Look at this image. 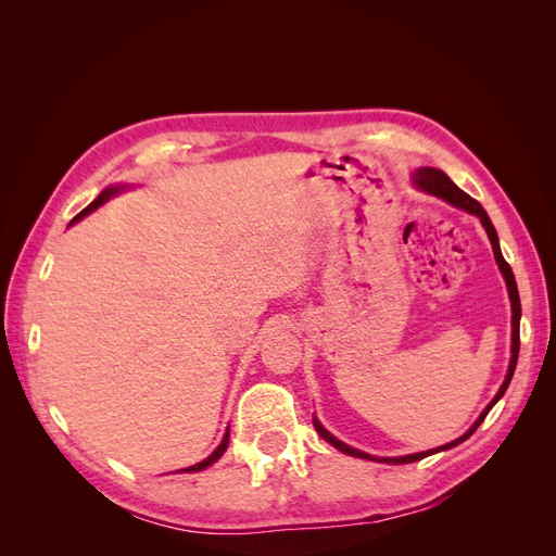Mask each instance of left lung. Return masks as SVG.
I'll list each match as a JSON object with an SVG mask.
<instances>
[{
    "label": "left lung",
    "instance_id": "1",
    "mask_svg": "<svg viewBox=\"0 0 556 556\" xmlns=\"http://www.w3.org/2000/svg\"><path fill=\"white\" fill-rule=\"evenodd\" d=\"M415 185L419 190H425V192H429V194H433V197H441V199H445L447 204H452V206H457V208H464V211H468V213H473V215H478L480 217V223H482V227H484V231H486V237H490V241H492V248H494V257H496V264H498V268H501V274H503V278H506V285H508V294H510V304H513V357H510V368H508V376H506V380H503V384H501V390H498V394L492 399V403L490 406L484 408V413L478 417V422L470 427L462 439H457V441H452V443H447V445H443V447H435V450H429V452H417V454H408V457H394V459H378V462H387V464H410V462H419V459H425V457H429V454H435V452H441V450H450V447H454V445H459L462 441H466L470 433H473L478 427H480V422L482 419L486 417V413H490L492 408H494V403L506 394V390H508V384H510V380H513V374H515V366H517V357H519V317H521V306H519V292H517V282H515V276H513V268H510V264L503 260V255H501V248H498V237H496V229H494V225H492V220H490V215L484 213V208L478 204V201L473 199V197H468L464 190H459L457 185H454L443 172H439V169H419L417 174H415ZM313 427H315V431L323 435V439L327 441V443H331L336 450H341V452H345V454H350V457H359V459H376V457H371V454H366V452H359V450H355V447H350V445H345L343 441H339L336 439V435H331L323 425L317 422V419L313 417Z\"/></svg>",
    "mask_w": 556,
    "mask_h": 556
}]
</instances>
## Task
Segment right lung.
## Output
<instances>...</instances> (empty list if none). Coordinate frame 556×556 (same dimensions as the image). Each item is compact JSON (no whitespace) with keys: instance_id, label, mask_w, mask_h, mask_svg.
I'll list each match as a JSON object with an SVG mask.
<instances>
[{"instance_id":"obj_1","label":"right lung","mask_w":556,"mask_h":556,"mask_svg":"<svg viewBox=\"0 0 556 556\" xmlns=\"http://www.w3.org/2000/svg\"><path fill=\"white\" fill-rule=\"evenodd\" d=\"M113 192H117V190H115V188H109V190H104L102 194H99V197H97V199L92 201V204H90L88 208H83V211H80V213H78V215L74 217V220H80V217H83V215H88V213H92V211H94L97 206H102V204H104V201H106V199H109V197H111ZM74 220H72V223H74ZM227 445H229V431L225 433V439H223V443H220V445H217V450H215V452L211 454V457H206L204 462H199V464H194V466H188V468H180V470H188V473H197V470H204V468H208L211 464H215L217 459H220V457H223V454H225V450H227Z\"/></svg>"}]
</instances>
